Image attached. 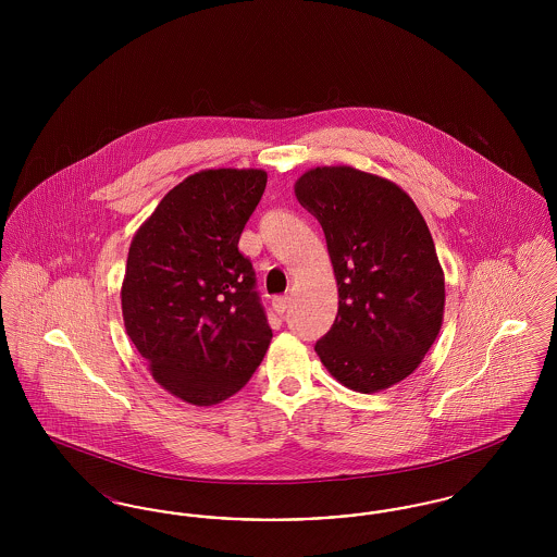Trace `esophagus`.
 Wrapping results in <instances>:
<instances>
[{
	"label": "esophagus",
	"instance_id": "34e87169",
	"mask_svg": "<svg viewBox=\"0 0 557 557\" xmlns=\"http://www.w3.org/2000/svg\"><path fill=\"white\" fill-rule=\"evenodd\" d=\"M288 307H290V296H277V298H273V309H275L280 315L286 313Z\"/></svg>",
	"mask_w": 557,
	"mask_h": 557
}]
</instances>
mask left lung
Listing matches in <instances>:
<instances>
[{"mask_svg": "<svg viewBox=\"0 0 557 557\" xmlns=\"http://www.w3.org/2000/svg\"><path fill=\"white\" fill-rule=\"evenodd\" d=\"M318 216L338 282V315L319 359L357 393L384 391L422 363L445 309V277L424 216L388 180L318 166L294 186Z\"/></svg>", "mask_w": 557, "mask_h": 557, "instance_id": "obj_1", "label": "left lung"}]
</instances>
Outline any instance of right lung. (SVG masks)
Here are the masks:
<instances>
[{
  "label": "right lung",
  "instance_id": "obj_1",
  "mask_svg": "<svg viewBox=\"0 0 557 557\" xmlns=\"http://www.w3.org/2000/svg\"><path fill=\"white\" fill-rule=\"evenodd\" d=\"M265 171L211 169L173 187L133 236L121 290L127 334L162 388L191 405L236 395L271 327L239 236Z\"/></svg>",
  "mask_w": 557,
  "mask_h": 557
}]
</instances>
